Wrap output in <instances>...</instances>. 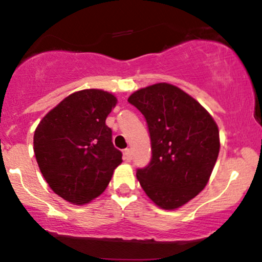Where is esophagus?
I'll list each match as a JSON object with an SVG mask.
<instances>
[{
  "mask_svg": "<svg viewBox=\"0 0 262 262\" xmlns=\"http://www.w3.org/2000/svg\"><path fill=\"white\" fill-rule=\"evenodd\" d=\"M124 160L125 161H130L132 160V150L130 149H125L124 150Z\"/></svg>",
  "mask_w": 262,
  "mask_h": 262,
  "instance_id": "esophagus-1",
  "label": "esophagus"
}]
</instances>
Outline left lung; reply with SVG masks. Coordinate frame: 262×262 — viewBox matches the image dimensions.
Wrapping results in <instances>:
<instances>
[{
  "instance_id": "obj_1",
  "label": "left lung",
  "mask_w": 262,
  "mask_h": 262,
  "mask_svg": "<svg viewBox=\"0 0 262 262\" xmlns=\"http://www.w3.org/2000/svg\"><path fill=\"white\" fill-rule=\"evenodd\" d=\"M128 102L145 118L151 159L137 169L148 197L164 209H176L206 187L219 154L214 119L196 100L170 83L138 90Z\"/></svg>"
}]
</instances>
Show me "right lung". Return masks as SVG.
<instances>
[{
	"mask_svg": "<svg viewBox=\"0 0 262 262\" xmlns=\"http://www.w3.org/2000/svg\"><path fill=\"white\" fill-rule=\"evenodd\" d=\"M117 98L102 90H82L62 100L34 132V154L50 188L74 204L100 196L122 162L106 118Z\"/></svg>",
	"mask_w": 262,
	"mask_h": 262,
	"instance_id": "1",
	"label": "right lung"
}]
</instances>
